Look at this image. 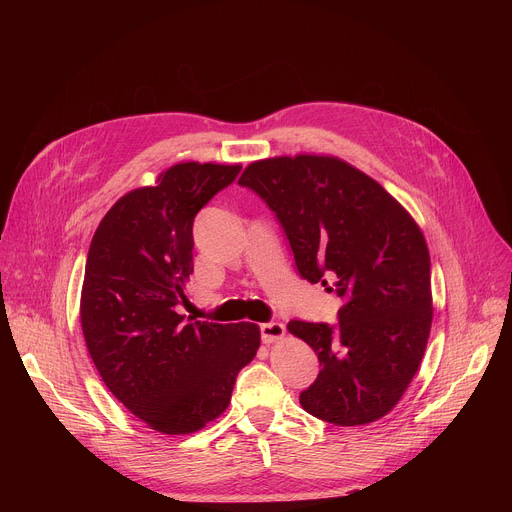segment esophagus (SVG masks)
Returning <instances> with one entry per match:
<instances>
[{"mask_svg": "<svg viewBox=\"0 0 512 512\" xmlns=\"http://www.w3.org/2000/svg\"><path fill=\"white\" fill-rule=\"evenodd\" d=\"M285 336V326L281 322H267L261 324V340L265 344H273Z\"/></svg>", "mask_w": 512, "mask_h": 512, "instance_id": "obj_1", "label": "esophagus"}]
</instances>
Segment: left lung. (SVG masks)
I'll use <instances>...</instances> for the list:
<instances>
[{"mask_svg":"<svg viewBox=\"0 0 512 512\" xmlns=\"http://www.w3.org/2000/svg\"><path fill=\"white\" fill-rule=\"evenodd\" d=\"M239 184L277 214L300 275L342 300L336 326L287 324L322 367L302 407L334 425L385 417L419 371L433 318L429 251L415 218L334 156L257 160Z\"/></svg>","mask_w":512,"mask_h":512,"instance_id":"1","label":"left lung"}]
</instances>
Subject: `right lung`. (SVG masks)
<instances>
[{"instance_id": "obj_1", "label": "right lung", "mask_w": 512, "mask_h": 512, "mask_svg": "<svg viewBox=\"0 0 512 512\" xmlns=\"http://www.w3.org/2000/svg\"><path fill=\"white\" fill-rule=\"evenodd\" d=\"M241 164L180 162L121 196L99 223L81 291V326L107 389L139 421L188 435L223 415L261 344L257 324L184 320L196 212Z\"/></svg>"}]
</instances>
